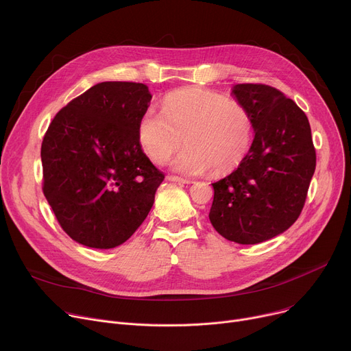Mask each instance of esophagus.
Here are the masks:
<instances>
[{"label":"esophagus","instance_id":"1","mask_svg":"<svg viewBox=\"0 0 351 351\" xmlns=\"http://www.w3.org/2000/svg\"><path fill=\"white\" fill-rule=\"evenodd\" d=\"M167 179H168L169 182H176V183H183V184H190V183H193V182L189 180V179H183V178H179V176H175V175H168Z\"/></svg>","mask_w":351,"mask_h":351}]
</instances>
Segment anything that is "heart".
I'll list each match as a JSON object with an SVG mask.
<instances>
[{
    "mask_svg": "<svg viewBox=\"0 0 351 351\" xmlns=\"http://www.w3.org/2000/svg\"><path fill=\"white\" fill-rule=\"evenodd\" d=\"M254 138V121L244 104L199 87L168 94L162 112L147 110L138 122V141L157 164L167 162L182 145L173 169L189 176L234 171Z\"/></svg>",
    "mask_w": 351,
    "mask_h": 351,
    "instance_id": "obj_1",
    "label": "heart"
}]
</instances>
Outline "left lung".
<instances>
[{"instance_id": "1", "label": "left lung", "mask_w": 351, "mask_h": 351, "mask_svg": "<svg viewBox=\"0 0 351 351\" xmlns=\"http://www.w3.org/2000/svg\"><path fill=\"white\" fill-rule=\"evenodd\" d=\"M232 93L252 114L256 136L239 168L213 183L210 221L230 241L257 244L302 214L317 156L307 115L282 91L241 83Z\"/></svg>"}]
</instances>
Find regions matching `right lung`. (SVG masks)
<instances>
[{"label": "right lung", "mask_w": 351, "mask_h": 351, "mask_svg": "<svg viewBox=\"0 0 351 351\" xmlns=\"http://www.w3.org/2000/svg\"><path fill=\"white\" fill-rule=\"evenodd\" d=\"M143 83L103 82L73 98L41 143L43 193L64 232L93 248L125 243L147 218L165 175L143 153Z\"/></svg>", "instance_id": "add662e5"}]
</instances>
